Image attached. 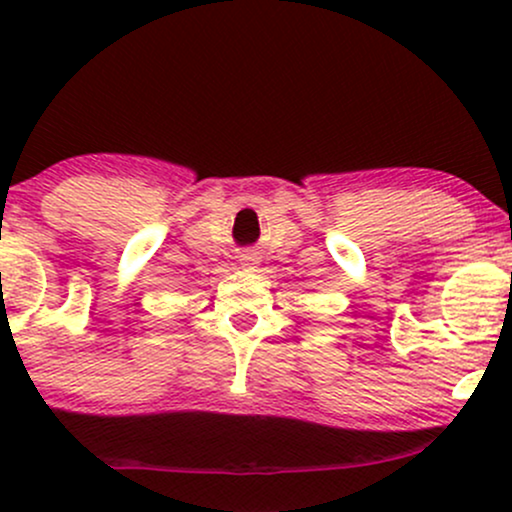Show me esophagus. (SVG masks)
Masks as SVG:
<instances>
[{
  "instance_id": "esophagus-1",
  "label": "esophagus",
  "mask_w": 512,
  "mask_h": 512,
  "mask_svg": "<svg viewBox=\"0 0 512 512\" xmlns=\"http://www.w3.org/2000/svg\"><path fill=\"white\" fill-rule=\"evenodd\" d=\"M240 264H243V267H248V269H255L257 264H260V257H257V255H243Z\"/></svg>"
}]
</instances>
